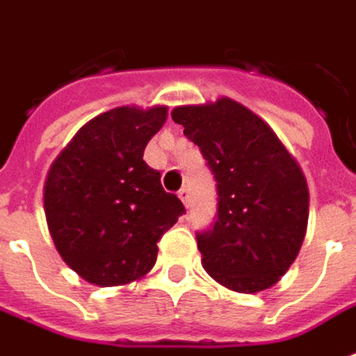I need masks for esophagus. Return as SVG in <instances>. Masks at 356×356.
Returning <instances> with one entry per match:
<instances>
[{
    "label": "esophagus",
    "instance_id": "obj_1",
    "mask_svg": "<svg viewBox=\"0 0 356 356\" xmlns=\"http://www.w3.org/2000/svg\"><path fill=\"white\" fill-rule=\"evenodd\" d=\"M179 198L183 200V204H185L186 208H188V200H191V193H188V188L186 186H183L181 191H179Z\"/></svg>",
    "mask_w": 356,
    "mask_h": 356
}]
</instances>
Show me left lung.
Returning a JSON list of instances; mask_svg holds the SVG:
<instances>
[{
    "label": "left lung",
    "mask_w": 356,
    "mask_h": 356,
    "mask_svg": "<svg viewBox=\"0 0 356 356\" xmlns=\"http://www.w3.org/2000/svg\"><path fill=\"white\" fill-rule=\"evenodd\" d=\"M171 118L216 179V221L196 233L204 270L237 293L272 287L307 233L308 186L299 163L262 119L229 98L181 106Z\"/></svg>",
    "instance_id": "left-lung-1"
}]
</instances>
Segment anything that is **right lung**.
Listing matches in <instances>:
<instances>
[{"label":"right lung","instance_id":"add662e5","mask_svg":"<svg viewBox=\"0 0 356 356\" xmlns=\"http://www.w3.org/2000/svg\"><path fill=\"white\" fill-rule=\"evenodd\" d=\"M168 108L109 109L88 121L49 168L44 208L57 252L86 282L123 285L150 272L158 241L185 206L165 193L144 148Z\"/></svg>","mask_w":356,"mask_h":356}]
</instances>
